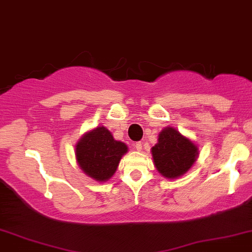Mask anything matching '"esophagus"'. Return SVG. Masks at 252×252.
I'll list each match as a JSON object with an SVG mask.
<instances>
[{
	"label": "esophagus",
	"mask_w": 252,
	"mask_h": 252,
	"mask_svg": "<svg viewBox=\"0 0 252 252\" xmlns=\"http://www.w3.org/2000/svg\"><path fill=\"white\" fill-rule=\"evenodd\" d=\"M133 147H135L136 151H140L143 149V143L142 142H137L133 144Z\"/></svg>",
	"instance_id": "obj_1"
}]
</instances>
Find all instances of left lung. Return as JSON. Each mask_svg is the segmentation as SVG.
Segmentation results:
<instances>
[{"label": "left lung", "mask_w": 252, "mask_h": 252, "mask_svg": "<svg viewBox=\"0 0 252 252\" xmlns=\"http://www.w3.org/2000/svg\"><path fill=\"white\" fill-rule=\"evenodd\" d=\"M197 146L174 128L160 132L152 156L158 172L167 179H176L190 169L198 156Z\"/></svg>", "instance_id": "8db88e82"}]
</instances>
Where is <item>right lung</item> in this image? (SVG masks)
I'll use <instances>...</instances> for the list:
<instances>
[{
    "label": "right lung",
    "mask_w": 252,
    "mask_h": 252,
    "mask_svg": "<svg viewBox=\"0 0 252 252\" xmlns=\"http://www.w3.org/2000/svg\"><path fill=\"white\" fill-rule=\"evenodd\" d=\"M126 151V144L114 139L105 126H98L79 140L76 145V158L86 175L105 182L115 173L121 157Z\"/></svg>",
    "instance_id": "add662e5"
}]
</instances>
